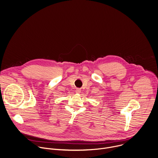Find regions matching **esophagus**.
Returning <instances> with one entry per match:
<instances>
[{"label": "esophagus", "instance_id": "esophagus-1", "mask_svg": "<svg viewBox=\"0 0 158 158\" xmlns=\"http://www.w3.org/2000/svg\"><path fill=\"white\" fill-rule=\"evenodd\" d=\"M75 92H76L77 93H81V89H79V88H77V89H76Z\"/></svg>", "mask_w": 158, "mask_h": 158}]
</instances>
